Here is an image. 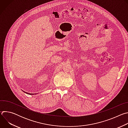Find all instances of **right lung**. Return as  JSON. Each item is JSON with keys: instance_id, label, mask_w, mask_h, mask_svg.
I'll use <instances>...</instances> for the list:
<instances>
[{"instance_id": "right-lung-1", "label": "right lung", "mask_w": 128, "mask_h": 128, "mask_svg": "<svg viewBox=\"0 0 128 128\" xmlns=\"http://www.w3.org/2000/svg\"><path fill=\"white\" fill-rule=\"evenodd\" d=\"M25 93H26V94H28V93H26V92H25ZM29 94H30V95H34V94H30V93H29Z\"/></svg>"}]
</instances>
